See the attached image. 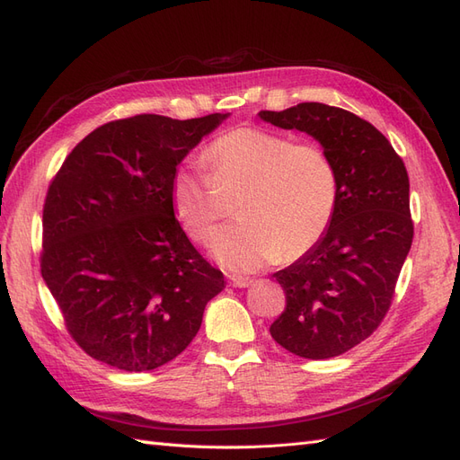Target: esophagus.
<instances>
[{"label":"esophagus","instance_id":"34e87169","mask_svg":"<svg viewBox=\"0 0 460 460\" xmlns=\"http://www.w3.org/2000/svg\"><path fill=\"white\" fill-rule=\"evenodd\" d=\"M230 284L234 288H249L253 284L252 278H245V276H230Z\"/></svg>","mask_w":460,"mask_h":460}]
</instances>
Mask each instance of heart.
<instances>
[{
    "label": "heart",
    "instance_id": "obj_1",
    "mask_svg": "<svg viewBox=\"0 0 460 460\" xmlns=\"http://www.w3.org/2000/svg\"><path fill=\"white\" fill-rule=\"evenodd\" d=\"M211 176L182 164L171 176L174 217L193 242L205 243L222 217L218 190H238L240 220L220 228L213 257L232 270H257L307 255L328 232L340 198V176L316 142L261 127H235L205 149Z\"/></svg>",
    "mask_w": 460,
    "mask_h": 460
}]
</instances>
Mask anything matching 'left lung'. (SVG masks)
<instances>
[{
  "instance_id": "8db88e82",
  "label": "left lung",
  "mask_w": 460,
  "mask_h": 460,
  "mask_svg": "<svg viewBox=\"0 0 460 460\" xmlns=\"http://www.w3.org/2000/svg\"><path fill=\"white\" fill-rule=\"evenodd\" d=\"M259 117L313 136L336 163L340 198L324 238L274 272L286 309L270 326L303 358L338 357L380 326L412 243L405 163L370 122L324 103H299Z\"/></svg>"
}]
</instances>
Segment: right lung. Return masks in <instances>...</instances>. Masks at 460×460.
Wrapping results in <instances>:
<instances>
[{
    "label": "right lung",
    "mask_w": 460,
    "mask_h": 460,
    "mask_svg": "<svg viewBox=\"0 0 460 460\" xmlns=\"http://www.w3.org/2000/svg\"><path fill=\"white\" fill-rule=\"evenodd\" d=\"M226 117L107 122L49 184L41 278L68 333L95 360L127 372L166 365L225 289L176 220L169 188L176 166Z\"/></svg>",
    "instance_id": "obj_1"
}]
</instances>
